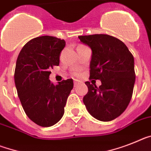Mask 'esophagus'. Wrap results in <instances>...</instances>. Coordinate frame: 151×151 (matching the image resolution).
I'll list each match as a JSON object with an SVG mask.
<instances>
[{
  "label": "esophagus",
  "mask_w": 151,
  "mask_h": 151,
  "mask_svg": "<svg viewBox=\"0 0 151 151\" xmlns=\"http://www.w3.org/2000/svg\"><path fill=\"white\" fill-rule=\"evenodd\" d=\"M79 83H80V82L78 81H77V80H75V81H73V86H74V87H76L78 85V84H79Z\"/></svg>",
  "instance_id": "1"
}]
</instances>
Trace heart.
<instances>
[{
	"label": "heart",
	"mask_w": 151,
	"mask_h": 151,
	"mask_svg": "<svg viewBox=\"0 0 151 151\" xmlns=\"http://www.w3.org/2000/svg\"><path fill=\"white\" fill-rule=\"evenodd\" d=\"M75 75H78V73H75Z\"/></svg>",
	"instance_id": "b5f03b06"
}]
</instances>
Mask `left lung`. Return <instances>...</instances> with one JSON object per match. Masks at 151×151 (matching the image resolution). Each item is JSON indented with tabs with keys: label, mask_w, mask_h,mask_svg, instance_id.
<instances>
[{
	"label": "left lung",
	"mask_w": 151,
	"mask_h": 151,
	"mask_svg": "<svg viewBox=\"0 0 151 151\" xmlns=\"http://www.w3.org/2000/svg\"><path fill=\"white\" fill-rule=\"evenodd\" d=\"M92 50L90 79L101 85L85 82L88 92L83 101L88 112L101 121H111L122 114L130 103L135 83L134 59L121 40L107 35L79 36Z\"/></svg>",
	"instance_id": "obj_1"
}]
</instances>
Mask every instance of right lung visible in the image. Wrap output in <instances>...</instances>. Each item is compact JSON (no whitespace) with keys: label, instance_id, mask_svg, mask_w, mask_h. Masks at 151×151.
<instances>
[{"label":"right lung","instance_id":"add662e5","mask_svg":"<svg viewBox=\"0 0 151 151\" xmlns=\"http://www.w3.org/2000/svg\"><path fill=\"white\" fill-rule=\"evenodd\" d=\"M64 39L41 36L30 40L17 57L14 82L17 95L27 116L41 127H50L60 121L70 91L72 79L54 85L49 80L50 70L60 63L65 47Z\"/></svg>","mask_w":151,"mask_h":151}]
</instances>
